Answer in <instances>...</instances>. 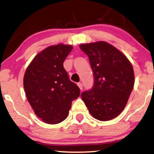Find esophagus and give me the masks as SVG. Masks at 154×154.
Masks as SVG:
<instances>
[{
  "label": "esophagus",
  "mask_w": 154,
  "mask_h": 154,
  "mask_svg": "<svg viewBox=\"0 0 154 154\" xmlns=\"http://www.w3.org/2000/svg\"><path fill=\"white\" fill-rule=\"evenodd\" d=\"M77 86H78V87H79V89H81V90H82V83H80V82H79L78 84H77Z\"/></svg>",
  "instance_id": "34e87169"
}]
</instances>
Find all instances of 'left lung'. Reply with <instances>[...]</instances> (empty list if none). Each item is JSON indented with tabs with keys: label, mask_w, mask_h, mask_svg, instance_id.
<instances>
[{
	"label": "left lung",
	"mask_w": 154,
	"mask_h": 154,
	"mask_svg": "<svg viewBox=\"0 0 154 154\" xmlns=\"http://www.w3.org/2000/svg\"><path fill=\"white\" fill-rule=\"evenodd\" d=\"M79 48L88 56L94 77L93 88L82 93V99L94 119L102 122L113 119L125 108L133 89L131 62L104 41L81 44Z\"/></svg>",
	"instance_id": "obj_1"
}]
</instances>
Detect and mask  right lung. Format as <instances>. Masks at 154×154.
<instances>
[{
  "instance_id": "1",
  "label": "right lung",
  "mask_w": 154,
  "mask_h": 154,
  "mask_svg": "<svg viewBox=\"0 0 154 154\" xmlns=\"http://www.w3.org/2000/svg\"><path fill=\"white\" fill-rule=\"evenodd\" d=\"M73 47L50 45L32 59L25 70L23 86L29 104L42 122L56 124L67 117L79 88L69 80L63 63Z\"/></svg>"
}]
</instances>
